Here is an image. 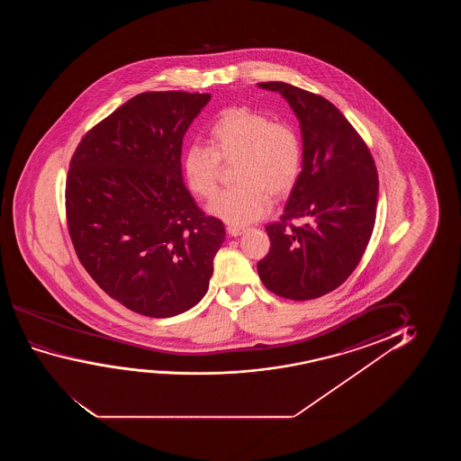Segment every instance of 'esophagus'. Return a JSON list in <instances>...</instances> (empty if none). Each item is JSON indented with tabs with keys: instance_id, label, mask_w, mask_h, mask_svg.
<instances>
[{
	"instance_id": "34e87169",
	"label": "esophagus",
	"mask_w": 461,
	"mask_h": 461,
	"mask_svg": "<svg viewBox=\"0 0 461 461\" xmlns=\"http://www.w3.org/2000/svg\"><path fill=\"white\" fill-rule=\"evenodd\" d=\"M246 231V228L244 227H236V225H228L227 227V233L230 234V236H240V234L244 233Z\"/></svg>"
}]
</instances>
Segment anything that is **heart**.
<instances>
[{
  "label": "heart",
  "instance_id": "heart-1",
  "mask_svg": "<svg viewBox=\"0 0 461 461\" xmlns=\"http://www.w3.org/2000/svg\"><path fill=\"white\" fill-rule=\"evenodd\" d=\"M211 148L190 145L183 158L185 183L195 195L209 198L217 189L221 162L238 160V185L221 190L209 202V214L231 225L258 221L296 184L303 148L296 131L249 107L223 110L209 127Z\"/></svg>",
  "mask_w": 461,
  "mask_h": 461
}]
</instances>
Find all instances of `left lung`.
Returning <instances> with one entry per match:
<instances>
[{"mask_svg": "<svg viewBox=\"0 0 461 461\" xmlns=\"http://www.w3.org/2000/svg\"><path fill=\"white\" fill-rule=\"evenodd\" d=\"M290 104L303 133V171L284 215L266 225L271 249L257 269L267 290L309 301L339 288L372 238L378 171L364 140L334 104L284 82L258 83ZM291 220H303L296 228Z\"/></svg>", "mask_w": 461, "mask_h": 461, "instance_id": "obj_1", "label": "left lung"}]
</instances>
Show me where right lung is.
Here are the masks:
<instances>
[{
	"mask_svg": "<svg viewBox=\"0 0 461 461\" xmlns=\"http://www.w3.org/2000/svg\"><path fill=\"white\" fill-rule=\"evenodd\" d=\"M211 95H135L93 127L70 160L66 215L95 284L140 315L168 318L202 301L225 240L185 187L183 139Z\"/></svg>",
	"mask_w": 461,
	"mask_h": 461,
	"instance_id": "add662e5",
	"label": "right lung"
}]
</instances>
